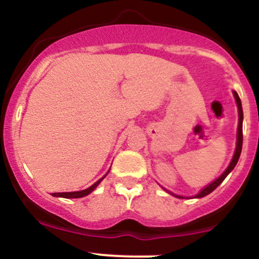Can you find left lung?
Here are the masks:
<instances>
[{
  "instance_id": "8db88e82",
  "label": "left lung",
  "mask_w": 259,
  "mask_h": 259,
  "mask_svg": "<svg viewBox=\"0 0 259 259\" xmlns=\"http://www.w3.org/2000/svg\"><path fill=\"white\" fill-rule=\"evenodd\" d=\"M233 92V96H234V100H236V103H237V108H238V127H237V141H236V149H234V153H233V157H232L231 162H229L228 167L225 169V172L222 173V175L220 176L218 178H215L214 181H212V182L209 183V185H207L206 187H203L201 189V191L198 192V193L196 194V196H193V198H202V197H206L207 194H209L210 192L214 191L215 188L218 187V186L221 185V183L225 181V178L227 177L229 173L233 170L234 167H236L237 162H238L239 159V156H241V152H242V143H243V135H242V126H243V110H242V103H241V100H239V96L238 93L236 92V91H232ZM162 187V186H161ZM164 189V191L167 192V193L172 194V196L177 197V198H185L183 196H180V194H175L173 192L168 191V189H166L164 187H162Z\"/></svg>"
}]
</instances>
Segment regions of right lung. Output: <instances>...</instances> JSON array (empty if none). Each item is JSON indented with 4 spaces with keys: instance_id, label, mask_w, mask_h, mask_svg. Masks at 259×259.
<instances>
[{
    "instance_id": "right-lung-1",
    "label": "right lung",
    "mask_w": 259,
    "mask_h": 259,
    "mask_svg": "<svg viewBox=\"0 0 259 259\" xmlns=\"http://www.w3.org/2000/svg\"><path fill=\"white\" fill-rule=\"evenodd\" d=\"M108 172H110V170H108ZM108 172L106 173V175L103 176L102 178H100V180H98L97 182L93 183V185L91 186V187H89V188L82 189V191H76V192H61V193H52V196L53 197H61V198H82V197L89 196V194L92 193V192L95 191L96 188H97V186L100 185L101 182H102V180L106 177V176L108 175Z\"/></svg>"
}]
</instances>
